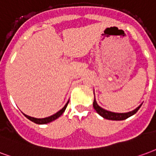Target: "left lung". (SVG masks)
I'll return each mask as SVG.
<instances>
[{"mask_svg":"<svg viewBox=\"0 0 156 156\" xmlns=\"http://www.w3.org/2000/svg\"><path fill=\"white\" fill-rule=\"evenodd\" d=\"M142 105V104H141ZM141 105H140L138 107L135 109L134 111H129L127 113H115V112H111V111H108L106 110H105L101 106H99L97 102L95 101V98L94 99V102H93V107L95 109L96 112L98 113L101 116H102L105 119L111 120H126L127 118H129V116H131L133 115H135L138 111V110L140 108Z\"/></svg>","mask_w":156,"mask_h":156,"instance_id":"8db88e82","label":"left lung"}]
</instances>
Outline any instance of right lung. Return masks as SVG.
<instances>
[{
    "label": "right lung",
    "instance_id": "obj_1",
    "mask_svg": "<svg viewBox=\"0 0 156 156\" xmlns=\"http://www.w3.org/2000/svg\"><path fill=\"white\" fill-rule=\"evenodd\" d=\"M69 101H67V103L65 105V106L62 109H61V111H59L58 112H56L55 114L52 115L51 116L49 117H45V118H42V119H38V118H34V117H31V116H29V115H25L23 113V115L27 117V119H29L30 120H31L32 122L36 124H39V125H43V124H47V123H50V122H51L53 120H56L57 118L61 116V115L64 113V111H66V106L67 105H68Z\"/></svg>",
    "mask_w": 156,
    "mask_h": 156
}]
</instances>
